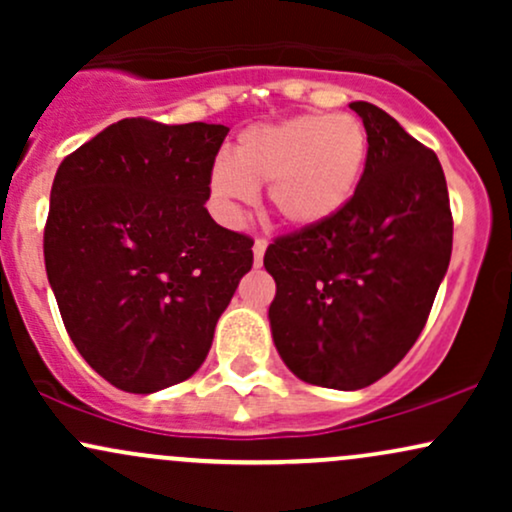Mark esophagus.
I'll list each match as a JSON object with an SVG mask.
<instances>
[{
    "instance_id": "obj_1",
    "label": "esophagus",
    "mask_w": 512,
    "mask_h": 512,
    "mask_svg": "<svg viewBox=\"0 0 512 512\" xmlns=\"http://www.w3.org/2000/svg\"><path fill=\"white\" fill-rule=\"evenodd\" d=\"M264 250H267V240H264V238H257V240H255V245H252V252H255V267H260V264H262Z\"/></svg>"
}]
</instances>
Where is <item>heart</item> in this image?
Segmentation results:
<instances>
[{"mask_svg":"<svg viewBox=\"0 0 512 512\" xmlns=\"http://www.w3.org/2000/svg\"><path fill=\"white\" fill-rule=\"evenodd\" d=\"M368 158V132L349 113L298 115L279 125L245 129L233 161L211 168V192L238 214L269 185V202L281 221L313 228L330 221L354 197Z\"/></svg>","mask_w":512,"mask_h":512,"instance_id":"1","label":"heart"}]
</instances>
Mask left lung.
<instances>
[{
	"mask_svg": "<svg viewBox=\"0 0 512 512\" xmlns=\"http://www.w3.org/2000/svg\"><path fill=\"white\" fill-rule=\"evenodd\" d=\"M354 197L330 221L264 252L276 351L303 383L361 390L409 354L450 264L452 211L438 156L378 105Z\"/></svg>",
	"mask_w": 512,
	"mask_h": 512,
	"instance_id": "8db88e82",
	"label": "left lung"
}]
</instances>
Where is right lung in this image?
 <instances>
[{
    "label": "right lung",
    "instance_id": "obj_1",
    "mask_svg": "<svg viewBox=\"0 0 512 512\" xmlns=\"http://www.w3.org/2000/svg\"><path fill=\"white\" fill-rule=\"evenodd\" d=\"M228 127L127 117L57 168L45 269L84 361L117 390L149 395L202 366L252 267V240L209 216Z\"/></svg>",
    "mask_w": 512,
    "mask_h": 512
}]
</instances>
